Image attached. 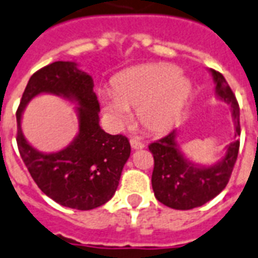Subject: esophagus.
Listing matches in <instances>:
<instances>
[{"mask_svg": "<svg viewBox=\"0 0 258 258\" xmlns=\"http://www.w3.org/2000/svg\"><path fill=\"white\" fill-rule=\"evenodd\" d=\"M130 143H131V147H133L134 150H143V148L146 147V144H144L140 139H131L130 140Z\"/></svg>", "mask_w": 258, "mask_h": 258, "instance_id": "esophagus-1", "label": "esophagus"}]
</instances>
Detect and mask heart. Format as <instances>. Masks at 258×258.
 <instances>
[{
    "label": "heart",
    "mask_w": 258,
    "mask_h": 258,
    "mask_svg": "<svg viewBox=\"0 0 258 258\" xmlns=\"http://www.w3.org/2000/svg\"><path fill=\"white\" fill-rule=\"evenodd\" d=\"M190 91L189 79L172 64H144L116 75L111 93L102 95V106L116 125L127 124L131 119L128 110H138L144 130L162 134L179 122Z\"/></svg>",
    "instance_id": "b5f03b06"
}]
</instances>
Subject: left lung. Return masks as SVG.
<instances>
[{"mask_svg":"<svg viewBox=\"0 0 258 258\" xmlns=\"http://www.w3.org/2000/svg\"><path fill=\"white\" fill-rule=\"evenodd\" d=\"M215 81V93L220 100L231 106L237 138L240 130V107L233 91L223 74L211 70ZM177 133L173 130L167 136L148 146L154 155L152 189L155 198L162 204L173 209H192L202 207L227 187L234 163L237 160L240 142L234 140L227 146V152L212 165L195 164L180 151L176 142Z\"/></svg>","mask_w":258,"mask_h":258,"instance_id":"left-lung-1","label":"left lung"}]
</instances>
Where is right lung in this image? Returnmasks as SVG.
Masks as SVG:
<instances>
[{
    "label": "right lung",
    "mask_w": 258,
    "mask_h": 258,
    "mask_svg": "<svg viewBox=\"0 0 258 258\" xmlns=\"http://www.w3.org/2000/svg\"><path fill=\"white\" fill-rule=\"evenodd\" d=\"M39 93H53L77 104L79 134L68 148L46 154L26 140L22 112ZM17 144L39 189L58 204L89 211L106 204L119 185L131 154L128 139L110 135L99 125V102L93 78L75 62L58 60L31 75L17 110Z\"/></svg>",
    "instance_id": "1"
}]
</instances>
